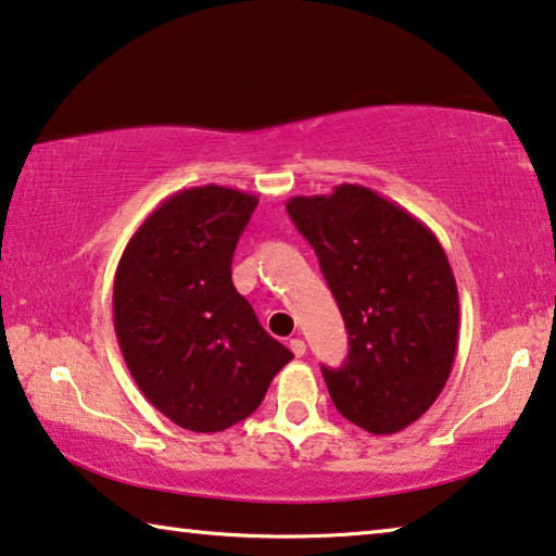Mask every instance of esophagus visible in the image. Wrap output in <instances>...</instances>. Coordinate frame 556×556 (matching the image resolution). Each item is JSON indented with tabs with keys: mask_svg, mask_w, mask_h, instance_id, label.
I'll list each match as a JSON object with an SVG mask.
<instances>
[{
	"mask_svg": "<svg viewBox=\"0 0 556 556\" xmlns=\"http://www.w3.org/2000/svg\"><path fill=\"white\" fill-rule=\"evenodd\" d=\"M289 350L294 352V357H304V352H306V344H304V339H289Z\"/></svg>",
	"mask_w": 556,
	"mask_h": 556,
	"instance_id": "34e87169",
	"label": "esophagus"
}]
</instances>
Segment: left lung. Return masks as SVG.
Returning <instances> with one entry per match:
<instances>
[{
    "label": "left lung",
    "instance_id": "8db88e82",
    "mask_svg": "<svg viewBox=\"0 0 556 556\" xmlns=\"http://www.w3.org/2000/svg\"><path fill=\"white\" fill-rule=\"evenodd\" d=\"M287 212L317 252L342 312L350 354L321 367L342 417L394 434L432 407L452 375L459 294L427 225L362 185L292 197Z\"/></svg>",
    "mask_w": 556,
    "mask_h": 556
}]
</instances>
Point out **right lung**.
Listing matches in <instances>:
<instances>
[{"label": "right lung", "mask_w": 556, "mask_h": 556, "mask_svg": "<svg viewBox=\"0 0 556 556\" xmlns=\"http://www.w3.org/2000/svg\"><path fill=\"white\" fill-rule=\"evenodd\" d=\"M260 199L204 185L156 206L114 275V331L147 402L189 432H222L260 407L294 357L231 281Z\"/></svg>", "instance_id": "right-lung-1"}]
</instances>
